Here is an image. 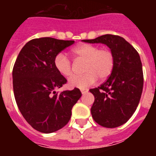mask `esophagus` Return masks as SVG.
<instances>
[{
  "mask_svg": "<svg viewBox=\"0 0 156 156\" xmlns=\"http://www.w3.org/2000/svg\"><path fill=\"white\" fill-rule=\"evenodd\" d=\"M87 92H88L87 89H81V93H82L83 94H86Z\"/></svg>",
  "mask_w": 156,
  "mask_h": 156,
  "instance_id": "1",
  "label": "esophagus"
}]
</instances>
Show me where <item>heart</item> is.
Wrapping results in <instances>:
<instances>
[{"instance_id": "1", "label": "heart", "mask_w": 156, "mask_h": 156, "mask_svg": "<svg viewBox=\"0 0 156 156\" xmlns=\"http://www.w3.org/2000/svg\"><path fill=\"white\" fill-rule=\"evenodd\" d=\"M71 54L77 61L84 62L83 71L85 73L71 78L69 80L70 87H89L97 82L98 77L101 80L107 79L113 70L115 58L108 48H100L98 45L83 44L73 48ZM54 64L58 73L62 76L69 78L73 75L71 61L64 54L57 55Z\"/></svg>"}]
</instances>
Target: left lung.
I'll list each match as a JSON object with an SVG mask.
<instances>
[{
	"mask_svg": "<svg viewBox=\"0 0 156 156\" xmlns=\"http://www.w3.org/2000/svg\"><path fill=\"white\" fill-rule=\"evenodd\" d=\"M83 41L107 45L115 58L113 70L107 80L90 90L94 96L90 108L94 120L107 128L124 124L137 109L142 94L144 76L138 52L116 35L105 34Z\"/></svg>",
	"mask_w": 156,
	"mask_h": 156,
	"instance_id": "left-lung-1",
	"label": "left lung"
}]
</instances>
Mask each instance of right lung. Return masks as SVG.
<instances>
[{
    "instance_id": "add662e5",
    "label": "right lung",
    "mask_w": 156,
    "mask_h": 156,
    "mask_svg": "<svg viewBox=\"0 0 156 156\" xmlns=\"http://www.w3.org/2000/svg\"><path fill=\"white\" fill-rule=\"evenodd\" d=\"M74 41L41 37L27 42L19 52L12 70L13 90L19 109L29 124L41 133L62 129L69 121L72 108L80 98V90L55 89L66 83L54 61Z\"/></svg>"
}]
</instances>
